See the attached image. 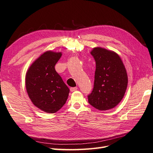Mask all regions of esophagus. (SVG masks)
I'll return each instance as SVG.
<instances>
[{"instance_id":"obj_1","label":"esophagus","mask_w":153,"mask_h":153,"mask_svg":"<svg viewBox=\"0 0 153 153\" xmlns=\"http://www.w3.org/2000/svg\"><path fill=\"white\" fill-rule=\"evenodd\" d=\"M77 90V88L76 87H73V88H70V91H74L75 90Z\"/></svg>"}]
</instances>
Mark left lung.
<instances>
[{"label": "left lung", "mask_w": 153, "mask_h": 153, "mask_svg": "<svg viewBox=\"0 0 153 153\" xmlns=\"http://www.w3.org/2000/svg\"><path fill=\"white\" fill-rule=\"evenodd\" d=\"M91 54L96 61L94 85L88 95V102L100 111L115 107L124 96L128 74L120 56L113 51L94 48Z\"/></svg>", "instance_id": "obj_1"}]
</instances>
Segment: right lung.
I'll return each mask as SVG.
<instances>
[{"instance_id":"right-lung-1","label":"right lung","mask_w":153,"mask_h":153,"mask_svg":"<svg viewBox=\"0 0 153 153\" xmlns=\"http://www.w3.org/2000/svg\"><path fill=\"white\" fill-rule=\"evenodd\" d=\"M62 56V52L46 51L26 73L25 87L30 100L37 108L48 113L58 111L69 96V88L55 69Z\"/></svg>"}]
</instances>
